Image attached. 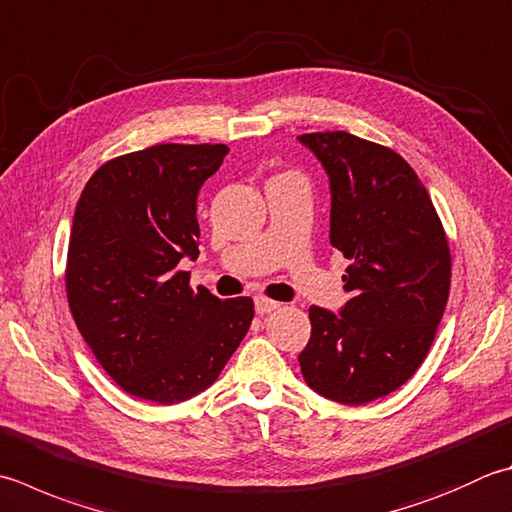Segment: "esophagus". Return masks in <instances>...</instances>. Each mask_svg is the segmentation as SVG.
Wrapping results in <instances>:
<instances>
[{
	"label": "esophagus",
	"mask_w": 512,
	"mask_h": 512,
	"mask_svg": "<svg viewBox=\"0 0 512 512\" xmlns=\"http://www.w3.org/2000/svg\"><path fill=\"white\" fill-rule=\"evenodd\" d=\"M279 306V302H273V299H268V297H255V310H257V315H268V313H273V310H277Z\"/></svg>",
	"instance_id": "esophagus-1"
}]
</instances>
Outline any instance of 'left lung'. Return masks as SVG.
I'll use <instances>...</instances> for the list:
<instances>
[{
  "label": "left lung",
  "instance_id": "left-lung-1",
  "mask_svg": "<svg viewBox=\"0 0 512 512\" xmlns=\"http://www.w3.org/2000/svg\"><path fill=\"white\" fill-rule=\"evenodd\" d=\"M330 182V244L350 266L339 315L308 308L299 355L306 384L339 404H368L422 366L450 293V248L422 179L393 148L346 130L299 135Z\"/></svg>",
  "mask_w": 512,
  "mask_h": 512
}]
</instances>
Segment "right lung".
<instances>
[{
  "label": "right lung",
  "instance_id": "obj_1",
  "mask_svg": "<svg viewBox=\"0 0 512 512\" xmlns=\"http://www.w3.org/2000/svg\"><path fill=\"white\" fill-rule=\"evenodd\" d=\"M224 144H157L99 166L82 190L66 259L79 333L119 388L177 404L215 382L253 322L250 297L193 290L197 193Z\"/></svg>",
  "mask_w": 512,
  "mask_h": 512
}]
</instances>
